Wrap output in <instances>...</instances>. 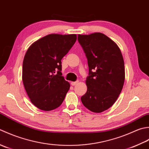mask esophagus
<instances>
[{
  "instance_id": "esophagus-1",
  "label": "esophagus",
  "mask_w": 149,
  "mask_h": 149,
  "mask_svg": "<svg viewBox=\"0 0 149 149\" xmlns=\"http://www.w3.org/2000/svg\"><path fill=\"white\" fill-rule=\"evenodd\" d=\"M78 83V81H71V86H75V85H77Z\"/></svg>"
}]
</instances>
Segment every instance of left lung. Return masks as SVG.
<instances>
[{
    "instance_id": "obj_1",
    "label": "left lung",
    "mask_w": 149,
    "mask_h": 149,
    "mask_svg": "<svg viewBox=\"0 0 149 149\" xmlns=\"http://www.w3.org/2000/svg\"><path fill=\"white\" fill-rule=\"evenodd\" d=\"M78 42L87 59V90L81 97L84 105L94 113L107 110L116 101L125 80L122 54L117 44L101 33L78 35Z\"/></svg>"
}]
</instances>
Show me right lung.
Returning a JSON list of instances; mask_svg holds the SVG:
<instances>
[{
    "label": "right lung",
    "mask_w": 149,
    "mask_h": 149,
    "mask_svg": "<svg viewBox=\"0 0 149 149\" xmlns=\"http://www.w3.org/2000/svg\"><path fill=\"white\" fill-rule=\"evenodd\" d=\"M76 40L75 34H51L35 42L26 51L22 81L31 103L39 109L49 111L62 104L70 84L62 76L61 60Z\"/></svg>",
    "instance_id": "right-lung-1"
}]
</instances>
